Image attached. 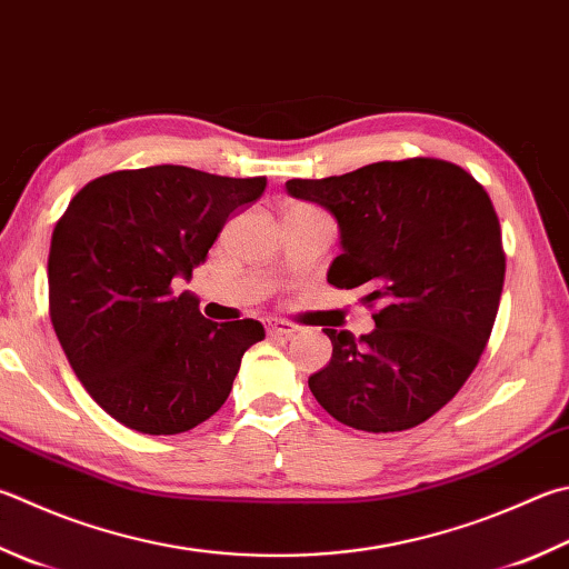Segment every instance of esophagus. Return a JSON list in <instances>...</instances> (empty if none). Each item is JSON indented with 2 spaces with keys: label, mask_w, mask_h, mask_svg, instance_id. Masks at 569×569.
Masks as SVG:
<instances>
[{
  "label": "esophagus",
  "mask_w": 569,
  "mask_h": 569,
  "mask_svg": "<svg viewBox=\"0 0 569 569\" xmlns=\"http://www.w3.org/2000/svg\"><path fill=\"white\" fill-rule=\"evenodd\" d=\"M298 328L296 323H288V320H268V336H283V338H291V336H296L298 333Z\"/></svg>",
  "instance_id": "1"
}]
</instances>
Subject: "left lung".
Segmentation results:
<instances>
[{
  "mask_svg": "<svg viewBox=\"0 0 569 569\" xmlns=\"http://www.w3.org/2000/svg\"><path fill=\"white\" fill-rule=\"evenodd\" d=\"M286 189L333 213L340 256L328 283L360 288L376 308L368 336L323 328L333 356L308 388L356 430L420 426L470 378L498 316L505 251L490 196L456 163L426 157Z\"/></svg>",
  "mask_w": 569,
  "mask_h": 569,
  "instance_id": "left-lung-1",
  "label": "left lung"
}]
</instances>
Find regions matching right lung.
<instances>
[{"label": "right lung", "mask_w": 569, "mask_h": 569, "mask_svg": "<svg viewBox=\"0 0 569 569\" xmlns=\"http://www.w3.org/2000/svg\"><path fill=\"white\" fill-rule=\"evenodd\" d=\"M263 189L266 177L161 163L89 181L57 221L51 326L81 386L121 426L177 436L229 398L266 330L253 318L213 323L173 281H189L229 216Z\"/></svg>", "instance_id": "add662e5"}]
</instances>
